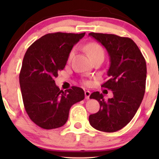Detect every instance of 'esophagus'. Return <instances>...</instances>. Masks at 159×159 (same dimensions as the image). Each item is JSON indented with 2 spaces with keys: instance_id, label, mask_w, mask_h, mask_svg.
Segmentation results:
<instances>
[{
  "instance_id": "1",
  "label": "esophagus",
  "mask_w": 159,
  "mask_h": 159,
  "mask_svg": "<svg viewBox=\"0 0 159 159\" xmlns=\"http://www.w3.org/2000/svg\"><path fill=\"white\" fill-rule=\"evenodd\" d=\"M90 94H91V93L90 92V91H88V90L84 91V95H85V98H86V99H89V98H90Z\"/></svg>"
}]
</instances>
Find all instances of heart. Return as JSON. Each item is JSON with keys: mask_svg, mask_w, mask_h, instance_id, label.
<instances>
[{"mask_svg": "<svg viewBox=\"0 0 159 159\" xmlns=\"http://www.w3.org/2000/svg\"><path fill=\"white\" fill-rule=\"evenodd\" d=\"M86 51L88 52L89 56H90L92 59H95V58H98V57H103L104 58V50L101 45H99L98 43H90L88 44H87L84 47ZM75 49H72L71 51L69 52V56H68V61L71 60V58H73L74 55H75ZM90 82L89 81H87V80H84V84H88Z\"/></svg>", "mask_w": 159, "mask_h": 159, "instance_id": "1", "label": "heart"}]
</instances>
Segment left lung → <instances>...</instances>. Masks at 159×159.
Listing matches in <instances>:
<instances>
[{
	"label": "left lung",
	"mask_w": 159,
	"mask_h": 159,
	"mask_svg": "<svg viewBox=\"0 0 159 159\" xmlns=\"http://www.w3.org/2000/svg\"><path fill=\"white\" fill-rule=\"evenodd\" d=\"M89 35L101 43L110 56L108 80L101 87L114 94L108 100L98 91L90 95V98L99 102L100 110L90 115L89 122L99 131L114 132L125 127L140 107L145 91L146 62L132 39L95 32Z\"/></svg>",
	"instance_id": "8db88e82"
}]
</instances>
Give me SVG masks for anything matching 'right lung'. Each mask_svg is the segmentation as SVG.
<instances>
[{
	"label": "right lung",
	"mask_w": 159,
	"mask_h": 159,
	"mask_svg": "<svg viewBox=\"0 0 159 159\" xmlns=\"http://www.w3.org/2000/svg\"><path fill=\"white\" fill-rule=\"evenodd\" d=\"M85 34L55 32L41 37L28 48L19 74L26 112L36 125L45 129L62 127L73 104L84 98L82 88L72 86L65 91L54 78L64 69L69 52Z\"/></svg>",
	"instance_id": "right-lung-1"
}]
</instances>
